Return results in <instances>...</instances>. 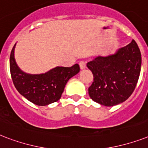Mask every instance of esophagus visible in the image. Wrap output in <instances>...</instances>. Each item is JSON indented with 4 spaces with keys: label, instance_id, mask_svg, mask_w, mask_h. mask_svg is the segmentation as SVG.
Instances as JSON below:
<instances>
[{
    "label": "esophagus",
    "instance_id": "34e87169",
    "mask_svg": "<svg viewBox=\"0 0 148 148\" xmlns=\"http://www.w3.org/2000/svg\"><path fill=\"white\" fill-rule=\"evenodd\" d=\"M79 66H80V68L81 70H84L86 68V64L84 61H80L79 63Z\"/></svg>",
    "mask_w": 148,
    "mask_h": 148
}]
</instances>
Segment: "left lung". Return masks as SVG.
<instances>
[{"label":"left lung","mask_w":148,"mask_h":148,"mask_svg":"<svg viewBox=\"0 0 148 148\" xmlns=\"http://www.w3.org/2000/svg\"><path fill=\"white\" fill-rule=\"evenodd\" d=\"M94 76L88 93L93 101L106 107L123 103L135 89L140 76L141 54L135 40L114 53L99 55L87 64Z\"/></svg>","instance_id":"1"}]
</instances>
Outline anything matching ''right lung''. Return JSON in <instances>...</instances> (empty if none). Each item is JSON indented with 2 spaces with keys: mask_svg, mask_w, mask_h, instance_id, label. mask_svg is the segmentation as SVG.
Here are the masks:
<instances>
[{
  "mask_svg": "<svg viewBox=\"0 0 148 148\" xmlns=\"http://www.w3.org/2000/svg\"><path fill=\"white\" fill-rule=\"evenodd\" d=\"M13 47L10 56V71L17 91L29 101L38 106H47L61 97L70 78L78 74L77 64L71 67H56L45 74H31L20 69L14 58Z\"/></svg>",
  "mask_w": 148,
  "mask_h": 148,
  "instance_id": "right-lung-1",
  "label": "right lung"
}]
</instances>
